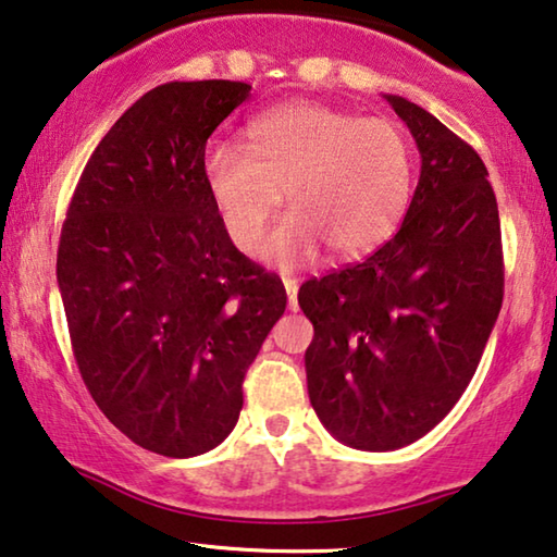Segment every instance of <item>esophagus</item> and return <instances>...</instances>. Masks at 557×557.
Returning a JSON list of instances; mask_svg holds the SVG:
<instances>
[{
  "label": "esophagus",
  "instance_id": "obj_1",
  "mask_svg": "<svg viewBox=\"0 0 557 557\" xmlns=\"http://www.w3.org/2000/svg\"><path fill=\"white\" fill-rule=\"evenodd\" d=\"M282 285H285V289H287V307L295 312L297 310V289H299L297 280L295 277H282Z\"/></svg>",
  "mask_w": 557,
  "mask_h": 557
}]
</instances>
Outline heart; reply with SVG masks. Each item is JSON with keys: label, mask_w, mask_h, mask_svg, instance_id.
<instances>
[{"label": "heart", "mask_w": 557, "mask_h": 557, "mask_svg": "<svg viewBox=\"0 0 557 557\" xmlns=\"http://www.w3.org/2000/svg\"><path fill=\"white\" fill-rule=\"evenodd\" d=\"M245 148L213 144L206 183L240 250H252L282 202L293 208L264 243L282 262L374 250L399 227L413 190V144L399 121L293 101L255 119Z\"/></svg>", "instance_id": "1"}]
</instances>
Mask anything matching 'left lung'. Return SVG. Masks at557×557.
I'll use <instances>...</instances> for the list:
<instances>
[{
    "label": "left lung",
    "mask_w": 557,
    "mask_h": 557,
    "mask_svg": "<svg viewBox=\"0 0 557 557\" xmlns=\"http://www.w3.org/2000/svg\"><path fill=\"white\" fill-rule=\"evenodd\" d=\"M421 153L389 243L299 287L317 417L342 444L394 451L429 434L475 374L503 302L498 202L481 156L421 106L386 96Z\"/></svg>",
    "instance_id": "8db88e82"
}]
</instances>
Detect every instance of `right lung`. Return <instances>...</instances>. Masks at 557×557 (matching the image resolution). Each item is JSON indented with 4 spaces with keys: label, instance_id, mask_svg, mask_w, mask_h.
<instances>
[{
    "label": "right lung",
    "instance_id": "obj_1",
    "mask_svg": "<svg viewBox=\"0 0 557 557\" xmlns=\"http://www.w3.org/2000/svg\"><path fill=\"white\" fill-rule=\"evenodd\" d=\"M250 88L210 78L140 96L88 158L61 227L57 280L86 389L161 456L223 444L287 305L277 275L233 245L202 171Z\"/></svg>",
    "mask_w": 557,
    "mask_h": 557
}]
</instances>
